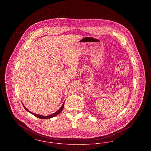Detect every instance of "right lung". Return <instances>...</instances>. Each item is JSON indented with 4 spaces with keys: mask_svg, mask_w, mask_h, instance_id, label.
<instances>
[{
    "mask_svg": "<svg viewBox=\"0 0 151 151\" xmlns=\"http://www.w3.org/2000/svg\"><path fill=\"white\" fill-rule=\"evenodd\" d=\"M64 103H65V102H63V105H62V106L60 107V109L58 110V111H57L55 113H53L52 114H51V115H49V116H42V115H40V114H35V113H32V112H31L30 111H29L24 105H23V107L24 108V109L26 110V111H29V112H30L31 113V114H32L33 115H34L35 116H36L37 117H38V118H40V119H50V118H52V117H55V116H57V115H58V114H60V112L62 111V109H63V106H64Z\"/></svg>",
    "mask_w": 151,
    "mask_h": 151,
    "instance_id": "1",
    "label": "right lung"
}]
</instances>
